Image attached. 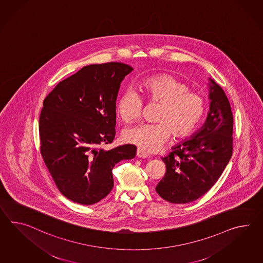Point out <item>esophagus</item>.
<instances>
[{
    "mask_svg": "<svg viewBox=\"0 0 263 263\" xmlns=\"http://www.w3.org/2000/svg\"><path fill=\"white\" fill-rule=\"evenodd\" d=\"M137 156H138L139 158H148L149 155H148L145 151H143L142 149H141V148H138V149H137Z\"/></svg>",
    "mask_w": 263,
    "mask_h": 263,
    "instance_id": "esophagus-1",
    "label": "esophagus"
}]
</instances>
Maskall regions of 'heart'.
<instances>
[{"label":"heart","instance_id":"1","mask_svg":"<svg viewBox=\"0 0 263 263\" xmlns=\"http://www.w3.org/2000/svg\"><path fill=\"white\" fill-rule=\"evenodd\" d=\"M148 103H159L154 116L155 123H142L125 129L123 140L146 150L155 151L169 139H182L192 133L202 120L206 101L199 92L189 90L185 82L169 74L145 78L139 84ZM142 108L141 98L133 90H125L116 104V112L124 122L140 118Z\"/></svg>","mask_w":263,"mask_h":263}]
</instances>
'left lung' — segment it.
Masks as SVG:
<instances>
[{
    "label": "left lung",
    "instance_id": "8db88e82",
    "mask_svg": "<svg viewBox=\"0 0 263 263\" xmlns=\"http://www.w3.org/2000/svg\"><path fill=\"white\" fill-rule=\"evenodd\" d=\"M210 108L201 128L172 148L161 160L166 172L156 186L162 199L188 203L210 190L228 164L233 151V114L223 89L209 79Z\"/></svg>",
    "mask_w": 263,
    "mask_h": 263
}]
</instances>
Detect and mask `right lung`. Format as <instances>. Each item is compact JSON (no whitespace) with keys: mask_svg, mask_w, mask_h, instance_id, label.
Instances as JSON below:
<instances>
[{"mask_svg":"<svg viewBox=\"0 0 263 263\" xmlns=\"http://www.w3.org/2000/svg\"><path fill=\"white\" fill-rule=\"evenodd\" d=\"M132 70L122 63L86 65L44 101L41 154L60 192L74 202L90 205L104 199L114 186L113 167L136 156L133 144L100 148L115 138L116 100Z\"/></svg>","mask_w":263,"mask_h":263,"instance_id":"add662e5","label":"right lung"}]
</instances>
